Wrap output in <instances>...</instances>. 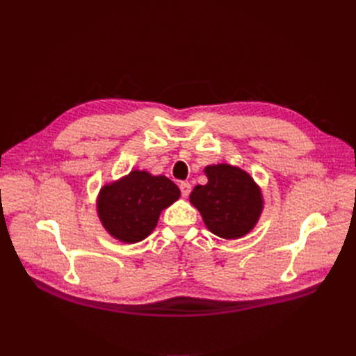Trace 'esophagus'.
<instances>
[{
    "mask_svg": "<svg viewBox=\"0 0 356 356\" xmlns=\"http://www.w3.org/2000/svg\"><path fill=\"white\" fill-rule=\"evenodd\" d=\"M179 190H181V195H182V197H187L188 195H190V191H191V186H190V182H181L179 184Z\"/></svg>",
    "mask_w": 356,
    "mask_h": 356,
    "instance_id": "obj_1",
    "label": "esophagus"
}]
</instances>
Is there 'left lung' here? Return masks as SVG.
I'll use <instances>...</instances> for the list:
<instances>
[{
	"instance_id": "1",
	"label": "left lung",
	"mask_w": 356,
	"mask_h": 356,
	"mask_svg": "<svg viewBox=\"0 0 356 356\" xmlns=\"http://www.w3.org/2000/svg\"><path fill=\"white\" fill-rule=\"evenodd\" d=\"M208 182L196 186L190 195L204 223L214 235L236 239L252 230L264 209L262 191L247 172L236 166L205 168Z\"/></svg>"
}]
</instances>
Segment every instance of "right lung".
<instances>
[{"label": "right lung", "mask_w": 356, "mask_h": 356, "mask_svg": "<svg viewBox=\"0 0 356 356\" xmlns=\"http://www.w3.org/2000/svg\"><path fill=\"white\" fill-rule=\"evenodd\" d=\"M179 196V188L168 177L131 170L129 175L102 187L97 213L109 235L121 243L134 244L154 230L161 211Z\"/></svg>", "instance_id": "obj_1"}]
</instances>
